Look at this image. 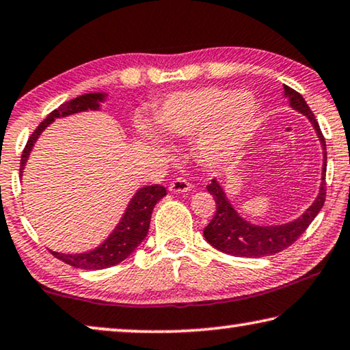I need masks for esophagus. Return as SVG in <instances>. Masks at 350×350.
<instances>
[{
	"mask_svg": "<svg viewBox=\"0 0 350 350\" xmlns=\"http://www.w3.org/2000/svg\"><path fill=\"white\" fill-rule=\"evenodd\" d=\"M168 188L171 193H187V191H190L191 185L188 184L185 179H182V177H176V179L171 180Z\"/></svg>",
	"mask_w": 350,
	"mask_h": 350,
	"instance_id": "34e87169",
	"label": "esophagus"
}]
</instances>
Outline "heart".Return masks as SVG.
I'll list each match as a JSON object with an SVG mask.
<instances>
[{"mask_svg": "<svg viewBox=\"0 0 350 350\" xmlns=\"http://www.w3.org/2000/svg\"><path fill=\"white\" fill-rule=\"evenodd\" d=\"M258 105L252 93L219 87H201L170 95L160 104L155 123L171 142L196 135L199 162L213 166L246 145L257 126ZM137 132L148 145L168 155L170 146L146 120L137 121Z\"/></svg>", "mask_w": 350, "mask_h": 350, "instance_id": "heart-1", "label": "heart"}]
</instances>
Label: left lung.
I'll use <instances>...</instances> for the list:
<instances>
[{
    "label": "left lung",
    "mask_w": 350,
    "mask_h": 350,
    "mask_svg": "<svg viewBox=\"0 0 350 350\" xmlns=\"http://www.w3.org/2000/svg\"><path fill=\"white\" fill-rule=\"evenodd\" d=\"M284 96L290 103L296 112L307 116L316 131L321 146H323V176H321L319 193L313 204L299 216V218L285 224L277 226H258L237 212L229 198L226 195L224 187L219 184L218 179H213L212 184L207 185V190L213 196L216 202V212L213 219L204 229V237L210 245L218 251L234 255V257H268L277 252L284 251L291 246L299 237H301L307 227L312 224L316 215L321 212L325 202V170H327V149L323 132L319 129L318 121L310 110L308 104L305 103L301 93L293 90L291 87L284 85Z\"/></svg>",
    "instance_id": "1"
}]
</instances>
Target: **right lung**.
Instances as JSON below:
<instances>
[{
	"label": "right lung",
	"mask_w": 350,
	"mask_h": 350,
	"mask_svg": "<svg viewBox=\"0 0 350 350\" xmlns=\"http://www.w3.org/2000/svg\"><path fill=\"white\" fill-rule=\"evenodd\" d=\"M105 98H107V93H85V95L71 99V101L60 105L59 109L53 110L38 124L37 129L29 137V140H27L25 151L21 154L20 176H23V170L27 159H29L32 148L36 145L37 138L42 135V132L55 118H64V116L87 112V110H99L101 109V103L105 101ZM163 196H166V188L162 185H149L138 188L129 204H127L120 223L116 224L112 234L105 238L98 247L81 254H62L54 251L49 252L55 258L62 260L66 265L81 269H104L118 265L129 257L140 246V243L145 240V237L148 235L149 223H151L152 210L155 204Z\"/></svg>",
	"instance_id": "right-lung-1"
}]
</instances>
